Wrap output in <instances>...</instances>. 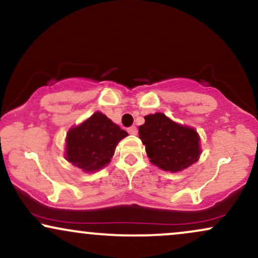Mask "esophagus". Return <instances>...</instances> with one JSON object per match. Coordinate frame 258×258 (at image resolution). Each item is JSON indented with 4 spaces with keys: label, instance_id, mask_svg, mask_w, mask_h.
Returning a JSON list of instances; mask_svg holds the SVG:
<instances>
[{
    "label": "esophagus",
    "instance_id": "34e87169",
    "mask_svg": "<svg viewBox=\"0 0 258 258\" xmlns=\"http://www.w3.org/2000/svg\"><path fill=\"white\" fill-rule=\"evenodd\" d=\"M127 131H128L130 135H133V136H136L138 133V130L136 126H131L128 130H127Z\"/></svg>",
    "mask_w": 258,
    "mask_h": 258
}]
</instances>
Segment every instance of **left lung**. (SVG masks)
<instances>
[{
  "label": "left lung",
  "instance_id": "obj_1",
  "mask_svg": "<svg viewBox=\"0 0 258 258\" xmlns=\"http://www.w3.org/2000/svg\"><path fill=\"white\" fill-rule=\"evenodd\" d=\"M139 138L146 146L150 162L164 171L178 172L199 159L200 137L194 128L182 126L162 112L144 116Z\"/></svg>",
  "mask_w": 258,
  "mask_h": 258
}]
</instances>
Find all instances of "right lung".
<instances>
[{
    "instance_id": "add662e5",
    "label": "right lung",
    "mask_w": 258,
    "mask_h": 258,
    "mask_svg": "<svg viewBox=\"0 0 258 258\" xmlns=\"http://www.w3.org/2000/svg\"><path fill=\"white\" fill-rule=\"evenodd\" d=\"M127 132L97 111L67 135L65 158L85 172H96L110 162L115 148Z\"/></svg>"
}]
</instances>
